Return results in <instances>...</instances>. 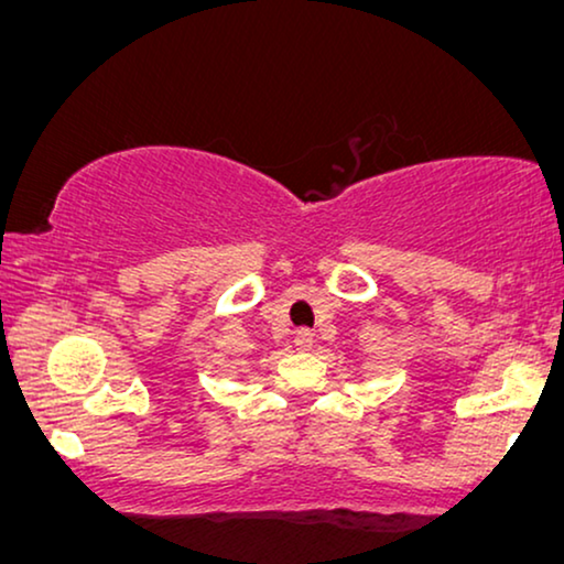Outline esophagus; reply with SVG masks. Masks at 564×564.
Returning <instances> with one entry per match:
<instances>
[{
	"mask_svg": "<svg viewBox=\"0 0 564 564\" xmlns=\"http://www.w3.org/2000/svg\"><path fill=\"white\" fill-rule=\"evenodd\" d=\"M313 343H315L313 330L300 328V330L295 333V348H297V350H310V348H313Z\"/></svg>",
	"mask_w": 564,
	"mask_h": 564,
	"instance_id": "esophagus-1",
	"label": "esophagus"
}]
</instances>
